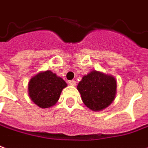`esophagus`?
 <instances>
[{
    "label": "esophagus",
    "mask_w": 148,
    "mask_h": 148,
    "mask_svg": "<svg viewBox=\"0 0 148 148\" xmlns=\"http://www.w3.org/2000/svg\"><path fill=\"white\" fill-rule=\"evenodd\" d=\"M70 85H71V86H75L76 85V82L74 81V80H71V81H70Z\"/></svg>",
    "instance_id": "esophagus-1"
}]
</instances>
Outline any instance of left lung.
<instances>
[{
    "instance_id": "left-lung-1",
    "label": "left lung",
    "mask_w": 148,
    "mask_h": 148,
    "mask_svg": "<svg viewBox=\"0 0 148 148\" xmlns=\"http://www.w3.org/2000/svg\"><path fill=\"white\" fill-rule=\"evenodd\" d=\"M77 89L85 105L90 110L99 111L110 106L114 100L117 82L111 75L93 71L82 77Z\"/></svg>"
}]
</instances>
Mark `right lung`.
I'll return each mask as SVG.
<instances>
[{
	"label": "right lung",
	"mask_w": 148,
	"mask_h": 148,
	"mask_svg": "<svg viewBox=\"0 0 148 148\" xmlns=\"http://www.w3.org/2000/svg\"><path fill=\"white\" fill-rule=\"evenodd\" d=\"M66 82L51 71H42L31 77L28 91L31 100L41 108L55 105Z\"/></svg>",
	"instance_id": "add662e5"
}]
</instances>
